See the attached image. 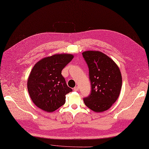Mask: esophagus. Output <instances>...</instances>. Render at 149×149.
Instances as JSON below:
<instances>
[{"instance_id":"1","label":"esophagus","mask_w":149,"mask_h":149,"mask_svg":"<svg viewBox=\"0 0 149 149\" xmlns=\"http://www.w3.org/2000/svg\"><path fill=\"white\" fill-rule=\"evenodd\" d=\"M79 86H75L74 88V90L75 91H79Z\"/></svg>"}]
</instances>
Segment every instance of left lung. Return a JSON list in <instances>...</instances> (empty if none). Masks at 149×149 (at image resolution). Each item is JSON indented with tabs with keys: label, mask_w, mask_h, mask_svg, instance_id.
<instances>
[{
	"label": "left lung",
	"mask_w": 149,
	"mask_h": 149,
	"mask_svg": "<svg viewBox=\"0 0 149 149\" xmlns=\"http://www.w3.org/2000/svg\"><path fill=\"white\" fill-rule=\"evenodd\" d=\"M89 68L90 94L84 103L96 112L105 111L118 99L122 86L120 70L115 63L104 53L88 51L82 53Z\"/></svg>",
	"instance_id": "8db88e82"
}]
</instances>
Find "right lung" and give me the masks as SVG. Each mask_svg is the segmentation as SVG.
Returning <instances> with one entry per match:
<instances>
[{
	"mask_svg": "<svg viewBox=\"0 0 149 149\" xmlns=\"http://www.w3.org/2000/svg\"><path fill=\"white\" fill-rule=\"evenodd\" d=\"M73 57L71 54H56L34 65L27 86L31 100L38 108L52 112L65 103V95L72 89L67 86L61 70Z\"/></svg>",
	"mask_w": 149,
	"mask_h": 149,
	"instance_id": "add662e5",
	"label": "right lung"
}]
</instances>
